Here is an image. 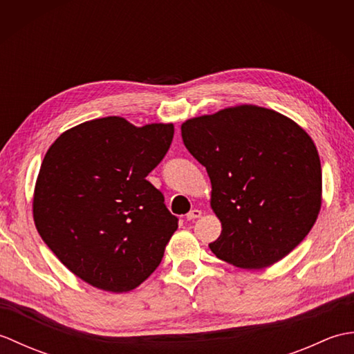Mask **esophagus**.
<instances>
[{
	"label": "esophagus",
	"mask_w": 354,
	"mask_h": 354,
	"mask_svg": "<svg viewBox=\"0 0 354 354\" xmlns=\"http://www.w3.org/2000/svg\"><path fill=\"white\" fill-rule=\"evenodd\" d=\"M201 214H202L201 209L194 208V209H192L190 213H187V219H189V221H194V219H198V217H201Z\"/></svg>",
	"instance_id": "1"
}]
</instances>
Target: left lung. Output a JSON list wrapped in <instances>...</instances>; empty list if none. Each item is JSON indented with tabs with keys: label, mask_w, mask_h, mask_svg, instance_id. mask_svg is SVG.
<instances>
[{
	"label": "left lung",
	"mask_w": 354,
	"mask_h": 354,
	"mask_svg": "<svg viewBox=\"0 0 354 354\" xmlns=\"http://www.w3.org/2000/svg\"><path fill=\"white\" fill-rule=\"evenodd\" d=\"M185 147L207 169L222 232L217 259L263 269L303 242L318 219L322 171L310 135L280 112L236 104L181 124Z\"/></svg>",
	"instance_id": "obj_1"
}]
</instances>
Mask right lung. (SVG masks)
<instances>
[{"label": "right lung", "instance_id": "right-lung-1", "mask_svg": "<svg viewBox=\"0 0 354 354\" xmlns=\"http://www.w3.org/2000/svg\"><path fill=\"white\" fill-rule=\"evenodd\" d=\"M171 123L89 120L59 135L33 193L36 230L56 257L97 289L123 293L160 266L178 230L146 176L173 138Z\"/></svg>", "mask_w": 354, "mask_h": 354}]
</instances>
